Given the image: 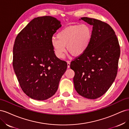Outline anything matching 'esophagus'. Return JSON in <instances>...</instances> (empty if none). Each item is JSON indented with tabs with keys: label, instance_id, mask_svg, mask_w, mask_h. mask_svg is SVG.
I'll list each match as a JSON object with an SVG mask.
<instances>
[{
	"label": "esophagus",
	"instance_id": "34e87169",
	"mask_svg": "<svg viewBox=\"0 0 129 129\" xmlns=\"http://www.w3.org/2000/svg\"><path fill=\"white\" fill-rule=\"evenodd\" d=\"M67 63H68V68H70V61H67Z\"/></svg>",
	"mask_w": 129,
	"mask_h": 129
}]
</instances>
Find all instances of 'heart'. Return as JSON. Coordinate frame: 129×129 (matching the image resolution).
<instances>
[{"mask_svg":"<svg viewBox=\"0 0 129 129\" xmlns=\"http://www.w3.org/2000/svg\"><path fill=\"white\" fill-rule=\"evenodd\" d=\"M92 36L91 27L86 24L73 25L58 32L56 38L51 39V44L56 57H64L65 46L75 56L82 54L89 46Z\"/></svg>","mask_w":129,"mask_h":129,"instance_id":"obj_1","label":"heart"}]
</instances>
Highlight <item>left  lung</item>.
I'll list each match as a JSON object with an SVG mask.
<instances>
[{
	"instance_id": "8db88e82",
	"label": "left lung",
	"mask_w": 129,
	"mask_h": 129,
	"mask_svg": "<svg viewBox=\"0 0 129 129\" xmlns=\"http://www.w3.org/2000/svg\"><path fill=\"white\" fill-rule=\"evenodd\" d=\"M92 25L89 46L71 62L75 72V90L82 96L91 99L103 95L112 85L117 76L120 46L115 32L105 22L87 17L80 19Z\"/></svg>"
}]
</instances>
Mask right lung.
Wrapping results in <instances>:
<instances>
[{
	"label": "right lung",
	"instance_id": "right-lung-1",
	"mask_svg": "<svg viewBox=\"0 0 129 129\" xmlns=\"http://www.w3.org/2000/svg\"><path fill=\"white\" fill-rule=\"evenodd\" d=\"M61 26L51 16L35 18L17 36L13 49V67L22 90L37 101L55 94L67 62L58 58L51 46L54 34Z\"/></svg>",
	"mask_w": 129,
	"mask_h": 129
}]
</instances>
